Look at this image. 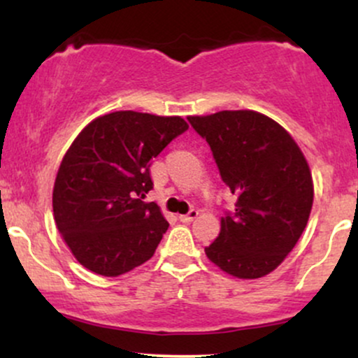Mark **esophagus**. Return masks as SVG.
<instances>
[{"instance_id": "obj_1", "label": "esophagus", "mask_w": 358, "mask_h": 358, "mask_svg": "<svg viewBox=\"0 0 358 358\" xmlns=\"http://www.w3.org/2000/svg\"><path fill=\"white\" fill-rule=\"evenodd\" d=\"M196 217H199V210H196V208H192V210L185 213V215H180V220L185 222V224H190V222L195 220Z\"/></svg>"}]
</instances>
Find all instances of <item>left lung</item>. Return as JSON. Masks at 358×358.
Here are the masks:
<instances>
[{
  "label": "left lung",
  "instance_id": "obj_1",
  "mask_svg": "<svg viewBox=\"0 0 358 358\" xmlns=\"http://www.w3.org/2000/svg\"><path fill=\"white\" fill-rule=\"evenodd\" d=\"M188 122L208 143L237 199L205 254L236 278L266 276L293 250L310 219L313 180L305 156L285 127L256 110H220Z\"/></svg>",
  "mask_w": 358,
  "mask_h": 358
}]
</instances>
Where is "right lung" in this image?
<instances>
[{
	"mask_svg": "<svg viewBox=\"0 0 358 358\" xmlns=\"http://www.w3.org/2000/svg\"><path fill=\"white\" fill-rule=\"evenodd\" d=\"M188 124L178 116L116 110L94 119L69 148L53 185V217L84 268L121 276L153 257L168 222L155 202L150 166Z\"/></svg>",
	"mask_w": 358,
	"mask_h": 358,
	"instance_id": "add662e5",
	"label": "right lung"
}]
</instances>
